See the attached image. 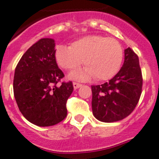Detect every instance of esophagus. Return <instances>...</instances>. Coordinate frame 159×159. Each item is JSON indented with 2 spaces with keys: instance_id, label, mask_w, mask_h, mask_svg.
Masks as SVG:
<instances>
[{
  "instance_id": "esophagus-1",
  "label": "esophagus",
  "mask_w": 159,
  "mask_h": 159,
  "mask_svg": "<svg viewBox=\"0 0 159 159\" xmlns=\"http://www.w3.org/2000/svg\"><path fill=\"white\" fill-rule=\"evenodd\" d=\"M82 85L78 83V82H73V87H74V89H77V88H79L80 87H82Z\"/></svg>"
}]
</instances>
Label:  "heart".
I'll return each mask as SVG.
<instances>
[{
    "label": "heart",
    "instance_id": "b5f03b06",
    "mask_svg": "<svg viewBox=\"0 0 159 159\" xmlns=\"http://www.w3.org/2000/svg\"><path fill=\"white\" fill-rule=\"evenodd\" d=\"M55 59L59 67L72 71L82 63L85 68L72 72L71 77L97 81L112 78L120 71L123 62L124 50L118 40L102 35H87L71 43L70 47L57 46Z\"/></svg>",
    "mask_w": 159,
    "mask_h": 159
}]
</instances>
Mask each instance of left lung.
<instances>
[{
	"mask_svg": "<svg viewBox=\"0 0 159 159\" xmlns=\"http://www.w3.org/2000/svg\"><path fill=\"white\" fill-rule=\"evenodd\" d=\"M143 77L138 55L125 50V62L118 73L104 84L92 86V112L100 121L111 123L130 115L138 104Z\"/></svg>",
	"mask_w": 159,
	"mask_h": 159,
	"instance_id": "8db88e82",
	"label": "left lung"
}]
</instances>
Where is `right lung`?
Listing matches in <instances>:
<instances>
[{"instance_id": "obj_1", "label": "right lung", "mask_w": 159, "mask_h": 159, "mask_svg": "<svg viewBox=\"0 0 159 159\" xmlns=\"http://www.w3.org/2000/svg\"><path fill=\"white\" fill-rule=\"evenodd\" d=\"M55 43L41 39L21 57L15 70L13 90L24 117L38 126H51L67 116L66 104L73 91L55 59Z\"/></svg>"}]
</instances>
